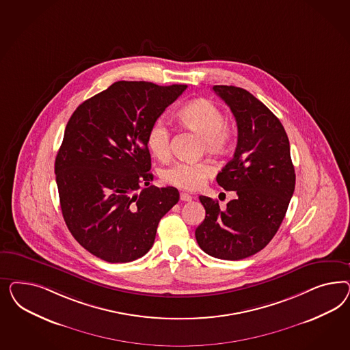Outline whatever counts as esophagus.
Instances as JSON below:
<instances>
[{"instance_id":"esophagus-1","label":"esophagus","mask_w":350,"mask_h":350,"mask_svg":"<svg viewBox=\"0 0 350 350\" xmlns=\"http://www.w3.org/2000/svg\"><path fill=\"white\" fill-rule=\"evenodd\" d=\"M180 198L182 202H191V200H192V196L189 195V193H186V192H182Z\"/></svg>"}]
</instances>
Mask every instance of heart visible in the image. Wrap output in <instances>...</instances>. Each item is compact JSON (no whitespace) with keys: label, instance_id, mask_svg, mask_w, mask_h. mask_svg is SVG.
I'll use <instances>...</instances> for the list:
<instances>
[{"label":"heart","instance_id":"heart-1","mask_svg":"<svg viewBox=\"0 0 350 350\" xmlns=\"http://www.w3.org/2000/svg\"><path fill=\"white\" fill-rule=\"evenodd\" d=\"M180 124L200 136L206 152L221 157L232 148L233 131L224 122L223 111L209 98H195L180 107L177 113ZM146 146L154 158L167 160L170 154V131L163 120H155L146 135ZM214 173L208 161H177L161 172V180L182 190L195 191L211 178Z\"/></svg>","mask_w":350,"mask_h":350}]
</instances>
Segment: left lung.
Here are the masks:
<instances>
[{"label": "left lung", "instance_id": "left-lung-1", "mask_svg": "<svg viewBox=\"0 0 350 350\" xmlns=\"http://www.w3.org/2000/svg\"><path fill=\"white\" fill-rule=\"evenodd\" d=\"M213 91L230 106L237 123V146L217 182L236 198L224 209L200 196L205 219L195 237L205 253L224 260L256 254L273 239L295 190V170L285 128L252 95L234 85Z\"/></svg>", "mask_w": 350, "mask_h": 350}]
</instances>
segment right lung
<instances>
[{
  "mask_svg": "<svg viewBox=\"0 0 350 350\" xmlns=\"http://www.w3.org/2000/svg\"><path fill=\"white\" fill-rule=\"evenodd\" d=\"M187 88L119 81L69 119L55 160L64 221L87 252L109 263L144 256L160 219L180 200L174 187L137 190L154 176L148 128Z\"/></svg>",
  "mask_w": 350,
  "mask_h": 350,
  "instance_id": "add662e5",
  "label": "right lung"
}]
</instances>
